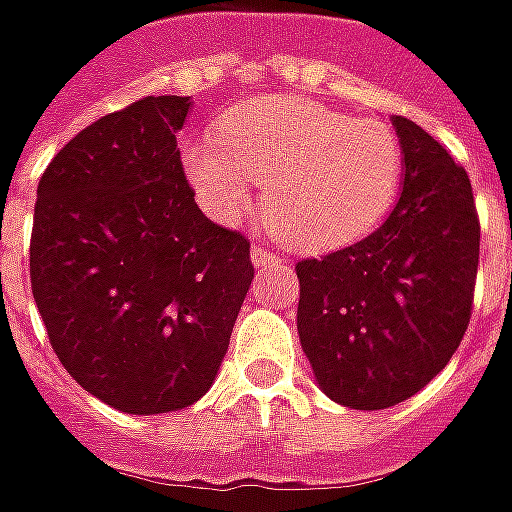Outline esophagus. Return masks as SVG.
Here are the masks:
<instances>
[{"mask_svg": "<svg viewBox=\"0 0 512 512\" xmlns=\"http://www.w3.org/2000/svg\"><path fill=\"white\" fill-rule=\"evenodd\" d=\"M252 263L255 266H266V263H280V255H274L268 246H252Z\"/></svg>", "mask_w": 512, "mask_h": 512, "instance_id": "obj_1", "label": "esophagus"}]
</instances>
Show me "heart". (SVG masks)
<instances>
[{
    "instance_id": "b5f03b06",
    "label": "heart",
    "mask_w": 512,
    "mask_h": 512,
    "mask_svg": "<svg viewBox=\"0 0 512 512\" xmlns=\"http://www.w3.org/2000/svg\"><path fill=\"white\" fill-rule=\"evenodd\" d=\"M196 199L219 221H238L252 182H266L263 221L302 252L360 241L396 202L405 152L380 119L299 99L257 96L216 121V141L182 149Z\"/></svg>"
}]
</instances>
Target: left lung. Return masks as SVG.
<instances>
[{
    "label": "left lung",
    "mask_w": 512,
    "mask_h": 512,
    "mask_svg": "<svg viewBox=\"0 0 512 512\" xmlns=\"http://www.w3.org/2000/svg\"><path fill=\"white\" fill-rule=\"evenodd\" d=\"M405 182L363 241L296 263V327L321 391L352 410L418 393L463 341L480 266L466 169L430 132L393 116Z\"/></svg>",
    "instance_id": "8db88e82"
}]
</instances>
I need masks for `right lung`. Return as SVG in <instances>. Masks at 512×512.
<instances>
[{
    "mask_svg": "<svg viewBox=\"0 0 512 512\" xmlns=\"http://www.w3.org/2000/svg\"><path fill=\"white\" fill-rule=\"evenodd\" d=\"M188 96H144L63 146L38 182L30 282L63 368L132 416L213 385L255 277L249 238L210 221L182 171Z\"/></svg>",
    "mask_w": 512,
    "mask_h": 512,
    "instance_id": "add662e5",
    "label": "right lung"
}]
</instances>
